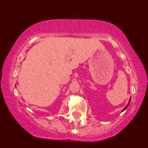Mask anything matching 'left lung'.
<instances>
[{"label":"left lung","mask_w":148,"mask_h":148,"mask_svg":"<svg viewBox=\"0 0 148 148\" xmlns=\"http://www.w3.org/2000/svg\"><path fill=\"white\" fill-rule=\"evenodd\" d=\"M130 101H129V103H128V104H127V106H125V108H123V111H125V109H126V108H127V106H129V103H130Z\"/></svg>","instance_id":"obj_1"}]
</instances>
